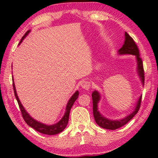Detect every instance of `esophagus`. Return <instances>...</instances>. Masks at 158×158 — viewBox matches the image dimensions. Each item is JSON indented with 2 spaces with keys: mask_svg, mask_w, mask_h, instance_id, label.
I'll return each instance as SVG.
<instances>
[{
  "mask_svg": "<svg viewBox=\"0 0 158 158\" xmlns=\"http://www.w3.org/2000/svg\"><path fill=\"white\" fill-rule=\"evenodd\" d=\"M81 87L85 90H89L90 88V83L88 81H83L81 83Z\"/></svg>",
  "mask_w": 158,
  "mask_h": 158,
  "instance_id": "obj_1",
  "label": "esophagus"
}]
</instances>
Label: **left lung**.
Here are the masks:
<instances>
[{
	"mask_svg": "<svg viewBox=\"0 0 158 158\" xmlns=\"http://www.w3.org/2000/svg\"><path fill=\"white\" fill-rule=\"evenodd\" d=\"M125 35H126V39H125L124 44L119 50V54H121V55L129 54V55L136 56V59H137V73H138L143 85L145 80L144 69H143L142 59L139 57L138 47L137 46L134 39L126 32H125ZM99 99H100L99 94L98 93L97 90H94L93 93H92V99H93V113L96 123H97L98 126L102 127L103 128L109 130H115L126 125L128 122H129L135 117V114L138 112L139 108H140L142 96L139 97L135 110L131 114H129L128 117H125V118L120 119V120H110V119L106 118V117H104L102 115L99 114L97 108V104L99 102Z\"/></svg>",
	"mask_w": 158,
	"mask_h": 158,
	"instance_id": "1",
	"label": "left lung"
}]
</instances>
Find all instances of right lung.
<instances>
[{
  "mask_svg": "<svg viewBox=\"0 0 158 158\" xmlns=\"http://www.w3.org/2000/svg\"><path fill=\"white\" fill-rule=\"evenodd\" d=\"M29 32H30V30H28V31H27L26 33L24 34V35L22 37V39H21L20 43H21V41H23V39H24V38L26 37L27 35H28ZM12 85H13V90H14V93H15V97L16 98V99H17L18 103H19V108H20V109H21V114H22V117H23V119H24V121L26 122V123L28 125V126L32 127V128H34V129L36 130L37 131L40 132V133L44 134V135H57V134L60 133V132L62 131L63 130L66 128L67 125H68V123L70 110V109H71V108H72V106H73L74 102L77 100L78 97H79V91L76 92V93L74 94L73 96H72L71 98H70V100L68 101V105H67V106H66V111H65L64 117L61 118V120L55 125H50V126H48V125H45V124H43V123H41L38 122V121H36L35 119L32 118V117L29 115L28 113H27L26 110H25L24 108H23L22 105H21V102H20L19 97H18L14 82H12Z\"/></svg>",
  "mask_w": 158,
  "mask_h": 158,
  "instance_id": "right-lung-1",
  "label": "right lung"
}]
</instances>
